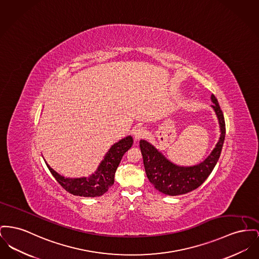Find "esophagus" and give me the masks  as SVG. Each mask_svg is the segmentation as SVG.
Instances as JSON below:
<instances>
[{"mask_svg":"<svg viewBox=\"0 0 259 259\" xmlns=\"http://www.w3.org/2000/svg\"><path fill=\"white\" fill-rule=\"evenodd\" d=\"M148 134H149L148 131L145 128L141 127V128H138L137 130L134 132V139H135V141H138L140 139L147 137Z\"/></svg>","mask_w":259,"mask_h":259,"instance_id":"obj_1","label":"esophagus"}]
</instances>
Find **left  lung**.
I'll return each instance as SVG.
<instances>
[{
  "instance_id": "8db88e82",
  "label": "left lung",
  "mask_w": 259,
  "mask_h": 259,
  "mask_svg": "<svg viewBox=\"0 0 259 259\" xmlns=\"http://www.w3.org/2000/svg\"><path fill=\"white\" fill-rule=\"evenodd\" d=\"M210 99L213 103L211 107L219 123L220 137L212 152L200 163L193 166L177 165L151 143L146 140L140 141L146 174L150 182L160 193L168 196H179L192 192L206 180L215 167L222 151L226 129L223 112L217 99L214 95H211Z\"/></svg>"
}]
</instances>
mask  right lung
<instances>
[{"label":"right lung","mask_w":259,"mask_h":259,"mask_svg":"<svg viewBox=\"0 0 259 259\" xmlns=\"http://www.w3.org/2000/svg\"><path fill=\"white\" fill-rule=\"evenodd\" d=\"M133 145L132 136H127L113 144L105 154L97 170L88 177L69 178L64 177L54 170L46 162L47 166L56 180L68 193L85 198H95L104 195L114 183L115 171L122 156Z\"/></svg>","instance_id":"obj_1"}]
</instances>
